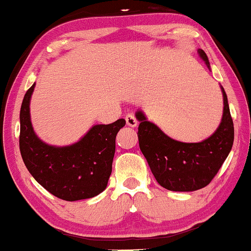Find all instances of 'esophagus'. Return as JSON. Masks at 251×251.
<instances>
[{"instance_id": "1", "label": "esophagus", "mask_w": 251, "mask_h": 251, "mask_svg": "<svg viewBox=\"0 0 251 251\" xmlns=\"http://www.w3.org/2000/svg\"><path fill=\"white\" fill-rule=\"evenodd\" d=\"M126 119V124L129 126V127H136L138 126V120L133 115H127L125 117Z\"/></svg>"}]
</instances>
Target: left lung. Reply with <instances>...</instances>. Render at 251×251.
<instances>
[{
	"mask_svg": "<svg viewBox=\"0 0 251 251\" xmlns=\"http://www.w3.org/2000/svg\"><path fill=\"white\" fill-rule=\"evenodd\" d=\"M208 69L206 53L198 50ZM224 96V113L220 125L210 138L201 142H180L148 122L142 111L135 113L139 146L157 183L170 191H196L211 183L229 154L234 142V124L227 95Z\"/></svg>",
	"mask_w": 251,
	"mask_h": 251,
	"instance_id": "8db88e82",
	"label": "left lung"
}]
</instances>
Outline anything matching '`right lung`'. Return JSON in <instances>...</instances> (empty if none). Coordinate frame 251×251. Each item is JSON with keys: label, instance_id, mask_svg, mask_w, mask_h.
I'll return each instance as SVG.
<instances>
[{"label": "right lung", "instance_id": "add662e5", "mask_svg": "<svg viewBox=\"0 0 251 251\" xmlns=\"http://www.w3.org/2000/svg\"><path fill=\"white\" fill-rule=\"evenodd\" d=\"M32 84L21 106L20 149L33 178L53 196L67 201L93 198L105 190L112 171L116 135L125 119L109 125H95L80 141L55 147L43 142L33 131L30 118Z\"/></svg>", "mask_w": 251, "mask_h": 251}]
</instances>
